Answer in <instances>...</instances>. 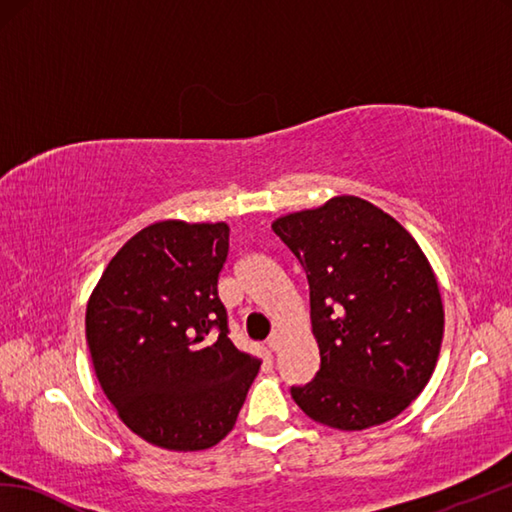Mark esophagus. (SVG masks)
<instances>
[{
  "instance_id": "34e87169",
  "label": "esophagus",
  "mask_w": 512,
  "mask_h": 512,
  "mask_svg": "<svg viewBox=\"0 0 512 512\" xmlns=\"http://www.w3.org/2000/svg\"><path fill=\"white\" fill-rule=\"evenodd\" d=\"M268 349L270 351H277L279 349V331L277 329H272V334L268 338Z\"/></svg>"
}]
</instances>
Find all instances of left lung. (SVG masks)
Instances as JSON below:
<instances>
[{"instance_id": "8db88e82", "label": "left lung", "mask_w": 512, "mask_h": 512, "mask_svg": "<svg viewBox=\"0 0 512 512\" xmlns=\"http://www.w3.org/2000/svg\"><path fill=\"white\" fill-rule=\"evenodd\" d=\"M272 231L310 283L320 368L292 386L307 417L336 430L395 419L430 382L445 314L430 261L414 237L355 196L290 213Z\"/></svg>"}]
</instances>
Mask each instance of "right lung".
I'll use <instances>...</instances> for the list:
<instances>
[{"mask_svg":"<svg viewBox=\"0 0 512 512\" xmlns=\"http://www.w3.org/2000/svg\"><path fill=\"white\" fill-rule=\"evenodd\" d=\"M229 227L165 220L117 251L87 305L98 382L144 441L198 451L227 436L259 360L235 349L218 277Z\"/></svg>","mask_w":512,"mask_h":512,"instance_id":"add662e5","label":"right lung"}]
</instances>
